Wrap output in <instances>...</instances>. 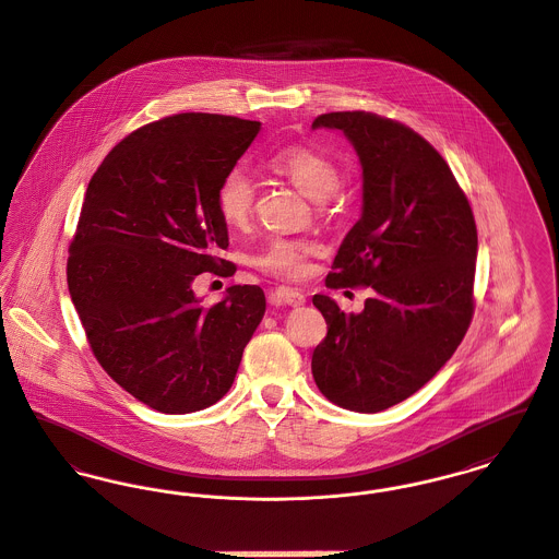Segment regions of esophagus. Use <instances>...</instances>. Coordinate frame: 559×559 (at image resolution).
Wrapping results in <instances>:
<instances>
[{"instance_id": "obj_1", "label": "esophagus", "mask_w": 559, "mask_h": 559, "mask_svg": "<svg viewBox=\"0 0 559 559\" xmlns=\"http://www.w3.org/2000/svg\"><path fill=\"white\" fill-rule=\"evenodd\" d=\"M271 300L277 302V305H290V307H298L305 302V295L298 293L295 288H286V286H280L271 293Z\"/></svg>"}]
</instances>
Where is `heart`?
I'll return each instance as SVG.
<instances>
[{"label": "heart", "instance_id": "obj_1", "mask_svg": "<svg viewBox=\"0 0 559 559\" xmlns=\"http://www.w3.org/2000/svg\"><path fill=\"white\" fill-rule=\"evenodd\" d=\"M269 171L286 178L309 199L322 201L335 192L341 180L335 163L307 146H286L273 152L266 158ZM254 207V187L241 169H230L216 188V210L224 223L233 228L246 226ZM311 246L300 239L273 237L259 254H254L252 264L275 277H302L309 269Z\"/></svg>", "mask_w": 559, "mask_h": 559}]
</instances>
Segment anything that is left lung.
Wrapping results in <instances>:
<instances>
[{
  "label": "left lung",
  "instance_id": "8db88e82",
  "mask_svg": "<svg viewBox=\"0 0 559 559\" xmlns=\"http://www.w3.org/2000/svg\"><path fill=\"white\" fill-rule=\"evenodd\" d=\"M362 165V216L345 235L326 286L371 288L360 313L316 295L329 333L311 372L338 407L377 413L428 383L475 311L477 224L445 158L411 127L379 114H320Z\"/></svg>",
  "mask_w": 559,
  "mask_h": 559
}]
</instances>
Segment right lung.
<instances>
[{"label": "right lung", "instance_id": "1", "mask_svg": "<svg viewBox=\"0 0 559 559\" xmlns=\"http://www.w3.org/2000/svg\"><path fill=\"white\" fill-rule=\"evenodd\" d=\"M261 122L185 112L140 127L93 174L68 259V286L88 345L114 381L160 413H192L230 390L264 316L259 286L216 305L199 273L233 275L216 188Z\"/></svg>", "mask_w": 559, "mask_h": 559}]
</instances>
